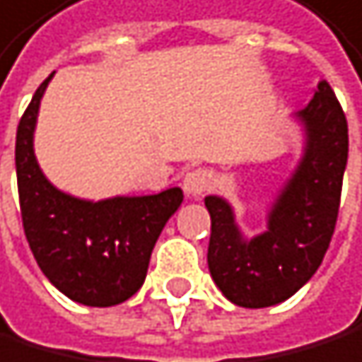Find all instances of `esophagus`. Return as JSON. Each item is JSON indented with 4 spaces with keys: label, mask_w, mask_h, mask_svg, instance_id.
Here are the masks:
<instances>
[{
    "label": "esophagus",
    "mask_w": 362,
    "mask_h": 362,
    "mask_svg": "<svg viewBox=\"0 0 362 362\" xmlns=\"http://www.w3.org/2000/svg\"><path fill=\"white\" fill-rule=\"evenodd\" d=\"M214 183V177L208 168H190L183 175V190L190 197H199L205 190H210Z\"/></svg>",
    "instance_id": "34e87169"
}]
</instances>
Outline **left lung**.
Returning <instances> with one entry per match:
<instances>
[{"instance_id": "left-lung-1", "label": "left lung", "mask_w": 362, "mask_h": 362, "mask_svg": "<svg viewBox=\"0 0 362 362\" xmlns=\"http://www.w3.org/2000/svg\"><path fill=\"white\" fill-rule=\"evenodd\" d=\"M305 123V157L287 181L267 221V232L245 241L232 208L205 199L212 218L208 265L218 290L241 308H269L305 285L329 247L339 218L347 165V119L327 81L298 112Z\"/></svg>"}]
</instances>
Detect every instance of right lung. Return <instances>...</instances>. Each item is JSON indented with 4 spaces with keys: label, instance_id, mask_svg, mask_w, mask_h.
Masks as SVG:
<instances>
[{
    "label": "right lung",
    "instance_id": "add662e5",
    "mask_svg": "<svg viewBox=\"0 0 362 362\" xmlns=\"http://www.w3.org/2000/svg\"><path fill=\"white\" fill-rule=\"evenodd\" d=\"M50 77L37 88L17 126L15 165L23 232L37 265L57 290L90 308L119 305L144 285L152 247L179 210L183 192L170 187L150 197L93 203L52 187L33 152L39 101Z\"/></svg>",
    "mask_w": 362,
    "mask_h": 362
}]
</instances>
